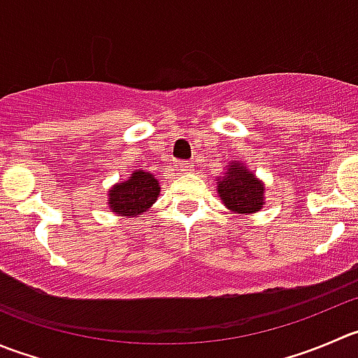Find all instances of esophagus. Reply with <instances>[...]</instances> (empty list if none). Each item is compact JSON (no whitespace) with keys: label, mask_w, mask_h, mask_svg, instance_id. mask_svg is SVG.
Segmentation results:
<instances>
[{"label":"esophagus","mask_w":358,"mask_h":358,"mask_svg":"<svg viewBox=\"0 0 358 358\" xmlns=\"http://www.w3.org/2000/svg\"><path fill=\"white\" fill-rule=\"evenodd\" d=\"M176 166H178V171H182V173H187L192 169V164H190L189 161H178L176 162Z\"/></svg>","instance_id":"obj_1"}]
</instances>
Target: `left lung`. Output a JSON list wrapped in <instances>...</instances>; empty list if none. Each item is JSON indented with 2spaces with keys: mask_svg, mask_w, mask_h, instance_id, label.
Instances as JSON below:
<instances>
[{
  "mask_svg": "<svg viewBox=\"0 0 358 358\" xmlns=\"http://www.w3.org/2000/svg\"><path fill=\"white\" fill-rule=\"evenodd\" d=\"M217 189L225 206L236 213H253L262 206L264 185L239 162L229 166Z\"/></svg>",
  "mask_w": 358,
  "mask_h": 358,
  "instance_id": "8db88e82",
  "label": "left lung"
}]
</instances>
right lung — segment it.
Wrapping results in <instances>:
<instances>
[{
    "mask_svg": "<svg viewBox=\"0 0 358 358\" xmlns=\"http://www.w3.org/2000/svg\"><path fill=\"white\" fill-rule=\"evenodd\" d=\"M159 183L150 173L134 171L127 182L110 190V208L124 217H136L157 201Z\"/></svg>",
    "mask_w": 358,
    "mask_h": 358,
    "instance_id": "1",
    "label": "right lung"
}]
</instances>
